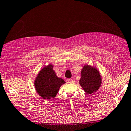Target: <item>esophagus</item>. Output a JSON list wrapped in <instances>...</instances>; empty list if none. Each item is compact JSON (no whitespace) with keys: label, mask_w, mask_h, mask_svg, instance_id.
<instances>
[{"label":"esophagus","mask_w":131,"mask_h":131,"mask_svg":"<svg viewBox=\"0 0 131 131\" xmlns=\"http://www.w3.org/2000/svg\"><path fill=\"white\" fill-rule=\"evenodd\" d=\"M68 83L70 84H72L74 83V80L71 79H68Z\"/></svg>","instance_id":"1"}]
</instances>
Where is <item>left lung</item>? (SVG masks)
Here are the masks:
<instances>
[{
	"label": "left lung",
	"mask_w": 131,
	"mask_h": 131,
	"mask_svg": "<svg viewBox=\"0 0 131 131\" xmlns=\"http://www.w3.org/2000/svg\"><path fill=\"white\" fill-rule=\"evenodd\" d=\"M79 83L87 94H90L96 92L102 83L101 77L98 70L93 67L85 65L81 72Z\"/></svg>",
	"instance_id": "1"
}]
</instances>
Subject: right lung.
<instances>
[{"instance_id": "obj_1", "label": "right lung", "mask_w": 131, "mask_h": 131, "mask_svg": "<svg viewBox=\"0 0 131 131\" xmlns=\"http://www.w3.org/2000/svg\"><path fill=\"white\" fill-rule=\"evenodd\" d=\"M65 81L58 78L53 70V66L49 65L42 69L35 81L37 92L45 99L54 98L59 92L60 86Z\"/></svg>"}]
</instances>
